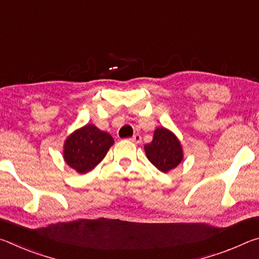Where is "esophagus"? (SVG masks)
<instances>
[{
  "label": "esophagus",
  "instance_id": "34e87169",
  "mask_svg": "<svg viewBox=\"0 0 259 259\" xmlns=\"http://www.w3.org/2000/svg\"><path fill=\"white\" fill-rule=\"evenodd\" d=\"M130 140L133 143H136V144H138V143H140V140H142V136H140L139 134H136V135H134L133 137L130 138Z\"/></svg>",
  "mask_w": 259,
  "mask_h": 259
}]
</instances>
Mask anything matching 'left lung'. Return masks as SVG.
Returning a JSON list of instances; mask_svg holds the SVG:
<instances>
[{"label": "left lung", "mask_w": 259, "mask_h": 259, "mask_svg": "<svg viewBox=\"0 0 259 259\" xmlns=\"http://www.w3.org/2000/svg\"><path fill=\"white\" fill-rule=\"evenodd\" d=\"M144 148L147 159L162 172L176 168L183 159L181 143L171 131L164 128H157L152 142Z\"/></svg>", "instance_id": "left-lung-1"}]
</instances>
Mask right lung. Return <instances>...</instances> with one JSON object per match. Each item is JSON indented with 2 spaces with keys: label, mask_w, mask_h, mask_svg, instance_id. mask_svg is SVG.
<instances>
[{
  "label": "right lung",
  "mask_w": 259,
  "mask_h": 259,
  "mask_svg": "<svg viewBox=\"0 0 259 259\" xmlns=\"http://www.w3.org/2000/svg\"><path fill=\"white\" fill-rule=\"evenodd\" d=\"M114 139L93 124H87L69 136L64 145L66 163L80 174L93 170L102 161Z\"/></svg>",
  "instance_id": "obj_1"
}]
</instances>
